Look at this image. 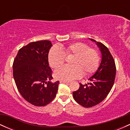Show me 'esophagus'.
<instances>
[{"mask_svg":"<svg viewBox=\"0 0 130 130\" xmlns=\"http://www.w3.org/2000/svg\"><path fill=\"white\" fill-rule=\"evenodd\" d=\"M60 83H69L70 81H66V80H60Z\"/></svg>","mask_w":130,"mask_h":130,"instance_id":"34e87169","label":"esophagus"}]
</instances>
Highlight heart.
<instances>
[{
  "mask_svg": "<svg viewBox=\"0 0 130 130\" xmlns=\"http://www.w3.org/2000/svg\"><path fill=\"white\" fill-rule=\"evenodd\" d=\"M73 56L70 62L72 65H64L57 69L54 72L57 79L70 80L79 78L83 73L89 75L95 72L99 65L98 51L82 42H75L60 47L54 46L48 54L49 64L51 68H56L63 63L65 56Z\"/></svg>",
  "mask_w": 130,
  "mask_h": 130,
  "instance_id": "b5f03b06",
  "label": "heart"
}]
</instances>
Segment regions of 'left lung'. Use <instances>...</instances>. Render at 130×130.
I'll list each match as a JSON object with an SVG mask.
<instances>
[{"label": "left lung", "instance_id": "8db88e82", "mask_svg": "<svg viewBox=\"0 0 130 130\" xmlns=\"http://www.w3.org/2000/svg\"><path fill=\"white\" fill-rule=\"evenodd\" d=\"M90 40L96 42L102 57L96 72L89 79V83L84 85L80 83L78 90L73 92L75 101L85 108L96 106L105 99L114 85L116 73L115 61L108 47L103 43Z\"/></svg>", "mask_w": 130, "mask_h": 130}]
</instances>
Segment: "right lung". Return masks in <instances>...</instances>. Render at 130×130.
<instances>
[{"label": "right lung", "mask_w": 130, "mask_h": 130, "mask_svg": "<svg viewBox=\"0 0 130 130\" xmlns=\"http://www.w3.org/2000/svg\"><path fill=\"white\" fill-rule=\"evenodd\" d=\"M52 46L48 40L30 43L19 50L13 63L18 90L27 102L36 106L51 102L58 90L59 81H49L53 79L48 63Z\"/></svg>", "instance_id": "obj_1"}]
</instances>
